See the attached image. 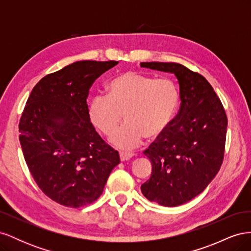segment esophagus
<instances>
[{
    "label": "esophagus",
    "instance_id": "1",
    "mask_svg": "<svg viewBox=\"0 0 251 251\" xmlns=\"http://www.w3.org/2000/svg\"><path fill=\"white\" fill-rule=\"evenodd\" d=\"M119 156H120V160L121 161H126L130 158H132L134 156V154L130 153V151H120Z\"/></svg>",
    "mask_w": 251,
    "mask_h": 251
}]
</instances>
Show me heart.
I'll return each mask as SVG.
<instances>
[{
  "label": "heart",
  "instance_id": "heart-1",
  "mask_svg": "<svg viewBox=\"0 0 251 251\" xmlns=\"http://www.w3.org/2000/svg\"><path fill=\"white\" fill-rule=\"evenodd\" d=\"M178 105L179 93L173 80L127 71L109 82L108 94L93 96L89 116L107 136L125 118L126 124L115 131L110 141L116 148L130 150L137 147L143 137H159L171 125Z\"/></svg>",
  "mask_w": 251,
  "mask_h": 251
}]
</instances>
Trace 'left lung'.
Wrapping results in <instances>:
<instances>
[{"label":"left lung","instance_id":"obj_1","mask_svg":"<svg viewBox=\"0 0 251 251\" xmlns=\"http://www.w3.org/2000/svg\"><path fill=\"white\" fill-rule=\"evenodd\" d=\"M171 72L180 86V110L169 127L143 151L151 162L141 185L151 202L174 207L201 194L221 168L227 117L220 98L201 74L178 63H140Z\"/></svg>","mask_w":251,"mask_h":251}]
</instances>
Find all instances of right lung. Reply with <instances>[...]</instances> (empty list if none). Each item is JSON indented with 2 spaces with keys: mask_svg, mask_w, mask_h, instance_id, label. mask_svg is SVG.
I'll list each match as a JSON object with an SVG mask.
<instances>
[{
  "mask_svg": "<svg viewBox=\"0 0 251 251\" xmlns=\"http://www.w3.org/2000/svg\"><path fill=\"white\" fill-rule=\"evenodd\" d=\"M117 64L80 60L46 75L22 113L20 142L28 169L42 192L64 206L96 201L120 162L91 124L87 104L95 79Z\"/></svg>",
  "mask_w": 251,
  "mask_h": 251,
  "instance_id": "add662e5",
  "label": "right lung"
}]
</instances>
